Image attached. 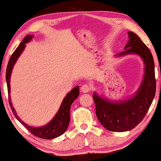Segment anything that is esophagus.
<instances>
[{
  "label": "esophagus",
  "instance_id": "34e87169",
  "mask_svg": "<svg viewBox=\"0 0 161 161\" xmlns=\"http://www.w3.org/2000/svg\"><path fill=\"white\" fill-rule=\"evenodd\" d=\"M80 90L82 91L83 92H88L91 90V86L89 84H84L82 86H81Z\"/></svg>",
  "mask_w": 161,
  "mask_h": 161
}]
</instances>
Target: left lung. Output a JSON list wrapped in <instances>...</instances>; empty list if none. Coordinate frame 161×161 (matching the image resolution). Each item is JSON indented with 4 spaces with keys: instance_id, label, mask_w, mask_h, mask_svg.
I'll use <instances>...</instances> for the list:
<instances>
[{
    "instance_id": "1",
    "label": "left lung",
    "mask_w": 161,
    "mask_h": 161,
    "mask_svg": "<svg viewBox=\"0 0 161 161\" xmlns=\"http://www.w3.org/2000/svg\"><path fill=\"white\" fill-rule=\"evenodd\" d=\"M128 35L130 39L125 50L118 56L137 53L144 60L145 76L140 90L133 98L118 103L108 102L96 93L93 95L97 118L110 131H127L135 128L144 119L155 96L156 79L152 53L137 35L133 32Z\"/></svg>"
}]
</instances>
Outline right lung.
I'll use <instances>...</instances> for the list:
<instances>
[{
  "mask_svg": "<svg viewBox=\"0 0 161 161\" xmlns=\"http://www.w3.org/2000/svg\"><path fill=\"white\" fill-rule=\"evenodd\" d=\"M33 38V36L28 35L23 39L22 42L20 43L19 46L15 51L13 53L12 56L9 58V63H8L7 67V71H6V80H7V90H8V97H9V106L12 109L13 114L16 117V119L19 121L24 126L26 127V128L29 130L33 135H34L37 137L45 139V140H51V139L56 138L57 136L62 135L65 131L67 128H68L69 121H70V108L71 105L79 96V86H76L69 92L65 98L63 100L61 105L60 108L58 111V113L56 114L53 120H51L48 124L45 126L41 127V128H33V127L28 126L25 122H23L17 114H15V111L12 106V103L10 102V98H9V93H10V86H9V80H10V75L12 69L15 61L17 60L18 57L22 52L24 48L25 47V43L29 42Z\"/></svg>",
  "mask_w": 161,
  "mask_h": 161,
  "instance_id": "1",
  "label": "right lung"
}]
</instances>
